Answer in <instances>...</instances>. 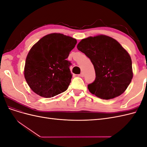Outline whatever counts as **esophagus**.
<instances>
[{
  "mask_svg": "<svg viewBox=\"0 0 147 147\" xmlns=\"http://www.w3.org/2000/svg\"><path fill=\"white\" fill-rule=\"evenodd\" d=\"M78 76H79V77H84V74H83V72H82L80 74H79Z\"/></svg>",
  "mask_w": 147,
  "mask_h": 147,
  "instance_id": "34e87169",
  "label": "esophagus"
}]
</instances>
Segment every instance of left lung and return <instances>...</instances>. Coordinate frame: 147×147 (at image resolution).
Here are the masks:
<instances>
[{
	"instance_id": "1",
	"label": "left lung",
	"mask_w": 147,
	"mask_h": 147,
	"mask_svg": "<svg viewBox=\"0 0 147 147\" xmlns=\"http://www.w3.org/2000/svg\"><path fill=\"white\" fill-rule=\"evenodd\" d=\"M78 50L94 65L96 79L88 85L92 94L111 99L126 91L133 77L130 55L119 42L105 35L82 39Z\"/></svg>"
}]
</instances>
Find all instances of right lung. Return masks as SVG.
<instances>
[{
    "mask_svg": "<svg viewBox=\"0 0 147 147\" xmlns=\"http://www.w3.org/2000/svg\"><path fill=\"white\" fill-rule=\"evenodd\" d=\"M77 40L59 33L48 34L31 48L26 57L24 74L35 93L50 98L67 90L72 75L66 60Z\"/></svg>",
    "mask_w": 147,
    "mask_h": 147,
    "instance_id": "obj_1",
    "label": "right lung"
}]
</instances>
